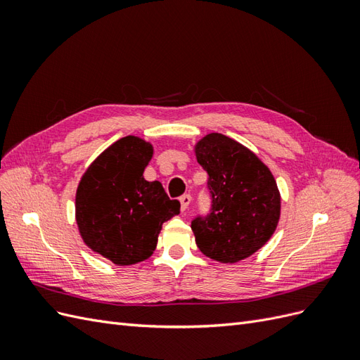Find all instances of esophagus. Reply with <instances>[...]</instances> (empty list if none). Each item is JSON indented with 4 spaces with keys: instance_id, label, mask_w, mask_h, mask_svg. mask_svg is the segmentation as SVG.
Wrapping results in <instances>:
<instances>
[{
    "instance_id": "34e87169",
    "label": "esophagus",
    "mask_w": 360,
    "mask_h": 360,
    "mask_svg": "<svg viewBox=\"0 0 360 360\" xmlns=\"http://www.w3.org/2000/svg\"><path fill=\"white\" fill-rule=\"evenodd\" d=\"M191 201H192L191 193H184V195H181V197H180V204H181V210H183V212L188 209V205L191 204Z\"/></svg>"
}]
</instances>
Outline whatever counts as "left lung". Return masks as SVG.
Instances as JSON below:
<instances>
[{"label":"left lung","mask_w":360,"mask_h":360,"mask_svg":"<svg viewBox=\"0 0 360 360\" xmlns=\"http://www.w3.org/2000/svg\"><path fill=\"white\" fill-rule=\"evenodd\" d=\"M209 174L210 209L192 219L201 252L221 263H237L275 233L281 197L269 168L252 151L222 134L204 136L195 148Z\"/></svg>","instance_id":"1"}]
</instances>
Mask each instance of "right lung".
<instances>
[{"label": "right lung", "instance_id": "obj_1", "mask_svg": "<svg viewBox=\"0 0 360 360\" xmlns=\"http://www.w3.org/2000/svg\"><path fill=\"white\" fill-rule=\"evenodd\" d=\"M153 147L124 136L108 147L81 179L76 191V222L86 246L114 264L148 258L162 224L180 213L160 181H147L144 169Z\"/></svg>", "mask_w": 360, "mask_h": 360}]
</instances>
